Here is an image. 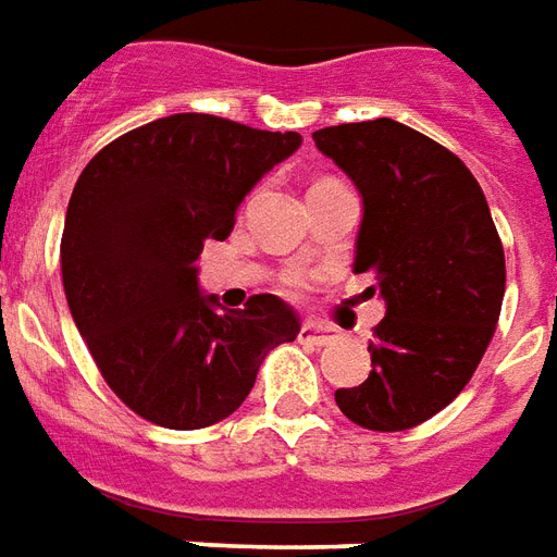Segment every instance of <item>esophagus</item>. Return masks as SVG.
Listing matches in <instances>:
<instances>
[{
    "mask_svg": "<svg viewBox=\"0 0 557 557\" xmlns=\"http://www.w3.org/2000/svg\"><path fill=\"white\" fill-rule=\"evenodd\" d=\"M298 339L307 342V345H331L336 336H333L331 327H324V324H315V321H304V324H300Z\"/></svg>",
    "mask_w": 557,
    "mask_h": 557,
    "instance_id": "34e87169",
    "label": "esophagus"
}]
</instances>
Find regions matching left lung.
<instances>
[{
    "label": "left lung",
    "instance_id": "obj_1",
    "mask_svg": "<svg viewBox=\"0 0 557 557\" xmlns=\"http://www.w3.org/2000/svg\"><path fill=\"white\" fill-rule=\"evenodd\" d=\"M312 141L360 191L354 274H374L386 307L372 372L336 405L369 431H407L455 401L496 331L505 250L487 197L455 152L393 117Z\"/></svg>",
    "mask_w": 557,
    "mask_h": 557
}]
</instances>
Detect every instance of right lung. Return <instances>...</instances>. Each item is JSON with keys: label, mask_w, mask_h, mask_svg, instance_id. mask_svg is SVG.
Wrapping results in <instances>:
<instances>
[{"label": "right lung", "mask_w": 557, "mask_h": 557, "mask_svg": "<svg viewBox=\"0 0 557 557\" xmlns=\"http://www.w3.org/2000/svg\"><path fill=\"white\" fill-rule=\"evenodd\" d=\"M300 141L191 111L126 132L82 171L61 236L70 315L114 395L156 425L226 419L262 357L300 333L277 295L224 310L197 277L206 242L230 236L253 185Z\"/></svg>", "instance_id": "add662e5"}]
</instances>
